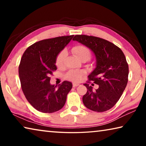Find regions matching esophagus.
<instances>
[{"label": "esophagus", "mask_w": 146, "mask_h": 146, "mask_svg": "<svg viewBox=\"0 0 146 146\" xmlns=\"http://www.w3.org/2000/svg\"><path fill=\"white\" fill-rule=\"evenodd\" d=\"M78 86V84H75V83H73V87H76V86Z\"/></svg>", "instance_id": "1"}]
</instances>
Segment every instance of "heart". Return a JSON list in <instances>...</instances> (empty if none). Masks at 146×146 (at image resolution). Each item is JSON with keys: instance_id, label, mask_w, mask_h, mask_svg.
<instances>
[{"instance_id": "heart-1", "label": "heart", "mask_w": 146, "mask_h": 146, "mask_svg": "<svg viewBox=\"0 0 146 146\" xmlns=\"http://www.w3.org/2000/svg\"><path fill=\"white\" fill-rule=\"evenodd\" d=\"M76 49H77V50H79V49H82V50H84V54H85V56H86V49L83 48L82 46H78V47H77V48H76ZM63 58H64V56H63V55H58V58H57V62H58V64H61L62 62V61H63ZM75 74H78L79 75H80V76H82V75H83V73L82 72H81V71H78V72H75L74 73ZM70 73H69L68 74V76H70Z\"/></svg>"}]
</instances>
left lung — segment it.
<instances>
[{
	"mask_svg": "<svg viewBox=\"0 0 146 146\" xmlns=\"http://www.w3.org/2000/svg\"><path fill=\"white\" fill-rule=\"evenodd\" d=\"M73 40L77 41L91 50L93 49V71L89 70V83L92 79L93 85L88 87L87 93L82 97V102L93 112L107 111L111 109L124 92L127 84L129 68L124 53L118 46L108 40L85 35H76ZM96 64H95V55Z\"/></svg>",
	"mask_w": 146,
	"mask_h": 146,
	"instance_id": "obj_1",
	"label": "left lung"
}]
</instances>
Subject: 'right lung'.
Returning a JSON list of instances; mask_svg holds the SVG:
<instances>
[{
  "label": "right lung",
  "instance_id": "obj_1",
  "mask_svg": "<svg viewBox=\"0 0 146 146\" xmlns=\"http://www.w3.org/2000/svg\"><path fill=\"white\" fill-rule=\"evenodd\" d=\"M74 35L45 39L29 46L24 51L19 67L21 87L33 107L45 113L60 111L72 83L64 81L57 89L51 84V76L56 71L55 59Z\"/></svg>",
  "mask_w": 146,
  "mask_h": 146
}]
</instances>
